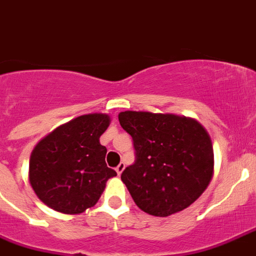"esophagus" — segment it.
Returning <instances> with one entry per match:
<instances>
[{
	"label": "esophagus",
	"mask_w": 256,
	"mask_h": 256,
	"mask_svg": "<svg viewBox=\"0 0 256 256\" xmlns=\"http://www.w3.org/2000/svg\"><path fill=\"white\" fill-rule=\"evenodd\" d=\"M124 162H120L117 168H116V172H117V174L118 176L121 174L122 172H124Z\"/></svg>",
	"instance_id": "34e87169"
}]
</instances>
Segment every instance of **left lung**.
Segmentation results:
<instances>
[{
  "label": "left lung",
  "mask_w": 256,
  "mask_h": 256,
  "mask_svg": "<svg viewBox=\"0 0 256 256\" xmlns=\"http://www.w3.org/2000/svg\"><path fill=\"white\" fill-rule=\"evenodd\" d=\"M132 135L135 162L121 180L142 211L166 218L192 204L211 182L214 148L207 130L194 118L151 112H121Z\"/></svg>",
  "instance_id": "left-lung-1"
}]
</instances>
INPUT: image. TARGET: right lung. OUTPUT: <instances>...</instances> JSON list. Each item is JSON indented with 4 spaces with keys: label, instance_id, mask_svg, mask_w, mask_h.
<instances>
[{
    "label": "right lung",
    "instance_id": "1",
    "mask_svg": "<svg viewBox=\"0 0 256 256\" xmlns=\"http://www.w3.org/2000/svg\"><path fill=\"white\" fill-rule=\"evenodd\" d=\"M110 117L79 116L53 130L35 146L28 178L40 200L54 211L78 214L96 204L109 178L117 176L105 162L100 136Z\"/></svg>",
    "mask_w": 256,
    "mask_h": 256
}]
</instances>
